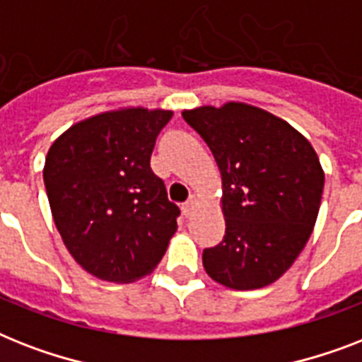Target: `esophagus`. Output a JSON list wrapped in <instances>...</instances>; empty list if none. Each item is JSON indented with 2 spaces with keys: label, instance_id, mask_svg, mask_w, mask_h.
<instances>
[{
  "label": "esophagus",
  "instance_id": "34e87169",
  "mask_svg": "<svg viewBox=\"0 0 362 362\" xmlns=\"http://www.w3.org/2000/svg\"><path fill=\"white\" fill-rule=\"evenodd\" d=\"M195 204H197V199H195V195H192L186 203L182 204V212H184V216H192L193 210H195Z\"/></svg>",
  "mask_w": 362,
  "mask_h": 362
}]
</instances>
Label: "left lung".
<instances>
[{"label":"left lung","instance_id":"left-lung-1","mask_svg":"<svg viewBox=\"0 0 362 362\" xmlns=\"http://www.w3.org/2000/svg\"><path fill=\"white\" fill-rule=\"evenodd\" d=\"M221 173L226 237L203 252L206 274L231 289L270 286L303 252L325 173L308 139L267 110L229 101L182 112Z\"/></svg>","mask_w":362,"mask_h":362}]
</instances>
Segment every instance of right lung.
I'll return each instance as SVG.
<instances>
[{
    "label": "right lung",
    "instance_id": "1",
    "mask_svg": "<svg viewBox=\"0 0 362 362\" xmlns=\"http://www.w3.org/2000/svg\"><path fill=\"white\" fill-rule=\"evenodd\" d=\"M173 110H109L52 142L42 178L54 223L76 263L105 281L150 274L176 233L180 210L150 167Z\"/></svg>",
    "mask_w": 362,
    "mask_h": 362
}]
</instances>
